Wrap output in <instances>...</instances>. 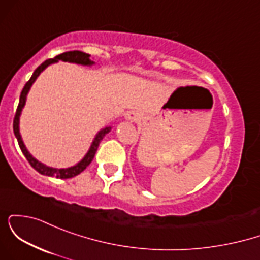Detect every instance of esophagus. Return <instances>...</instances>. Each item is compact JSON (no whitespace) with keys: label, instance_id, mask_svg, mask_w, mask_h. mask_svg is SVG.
Masks as SVG:
<instances>
[{"label":"esophagus","instance_id":"esophagus-1","mask_svg":"<svg viewBox=\"0 0 260 260\" xmlns=\"http://www.w3.org/2000/svg\"><path fill=\"white\" fill-rule=\"evenodd\" d=\"M129 118H132V120H134V118H136V117H133V116H129Z\"/></svg>","mask_w":260,"mask_h":260}]
</instances>
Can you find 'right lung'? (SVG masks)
I'll return each mask as SVG.
<instances>
[{"instance_id":"1","label":"right lung","mask_w":260,"mask_h":260,"mask_svg":"<svg viewBox=\"0 0 260 260\" xmlns=\"http://www.w3.org/2000/svg\"><path fill=\"white\" fill-rule=\"evenodd\" d=\"M58 61L71 62V63H78V64H83V66L94 64V62L90 59V55H88V53L82 52V51H68V52L61 53V55L56 56V57H53V58L46 59L44 63H41L40 66H39L37 70L34 71V73H32L31 78L26 82V84L24 85V88H23L22 92H20L19 104H18L16 116H14V120H13V132L18 140V144H19L22 153L24 154V156L26 157V160L29 161V164L31 165V168L37 170L39 174L45 175V176H51V177H56V178H72V177H74V176L79 175L80 172L84 171V170L88 168L89 164L91 162L92 159H94L95 153H96L100 142L103 140L104 137H105V134H107L110 131H111V127L103 128V129H101L100 132L95 136V138L91 143V147H90V149H89V151L86 153L85 156L83 157V159L80 160L77 165H74V166H72V168H68V169L50 168V166L44 165L43 162H40V161H38L35 157H32L31 154L26 150L24 143H23L22 137H20V133H19V116H20V112H22L23 107H24V105H25L26 95H28L29 89H30L32 83L35 82V79L39 77V74L43 72L47 66L56 63V62H58Z\"/></svg>"}]
</instances>
